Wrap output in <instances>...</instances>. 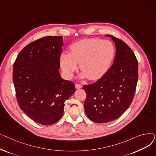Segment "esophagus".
I'll return each instance as SVG.
<instances>
[{
  "instance_id": "obj_1",
  "label": "esophagus",
  "mask_w": 156,
  "mask_h": 156,
  "mask_svg": "<svg viewBox=\"0 0 156 156\" xmlns=\"http://www.w3.org/2000/svg\"><path fill=\"white\" fill-rule=\"evenodd\" d=\"M82 85H80V84H78V83H76V84H75V88H76V89H80V88H82Z\"/></svg>"
}]
</instances>
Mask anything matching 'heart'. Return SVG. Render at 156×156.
<instances>
[{"instance_id": "obj_1", "label": "heart", "mask_w": 156, "mask_h": 156, "mask_svg": "<svg viewBox=\"0 0 156 156\" xmlns=\"http://www.w3.org/2000/svg\"><path fill=\"white\" fill-rule=\"evenodd\" d=\"M115 55V47L109 40L85 38L74 43L70 53L62 52L60 66L66 78H71L78 68L82 71L80 77L90 80L101 78L109 69Z\"/></svg>"}]
</instances>
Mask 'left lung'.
Returning <instances> with one entry per match:
<instances>
[{
    "label": "left lung",
    "mask_w": 156,
    "mask_h": 156,
    "mask_svg": "<svg viewBox=\"0 0 156 156\" xmlns=\"http://www.w3.org/2000/svg\"><path fill=\"white\" fill-rule=\"evenodd\" d=\"M116 46L112 66L96 82L85 85L84 108L87 116L97 123L119 118L132 103L138 81V61L129 46L111 35Z\"/></svg>",
    "instance_id": "1"
}]
</instances>
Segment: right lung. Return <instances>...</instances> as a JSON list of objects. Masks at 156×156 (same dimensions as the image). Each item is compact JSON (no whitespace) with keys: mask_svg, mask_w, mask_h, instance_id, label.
Segmentation results:
<instances>
[{"mask_svg":"<svg viewBox=\"0 0 156 156\" xmlns=\"http://www.w3.org/2000/svg\"><path fill=\"white\" fill-rule=\"evenodd\" d=\"M62 37L48 36L34 41L18 55L12 80L21 109L30 119L51 125L63 115L64 102L75 92L73 82L60 75Z\"/></svg>","mask_w":156,"mask_h":156,"instance_id":"right-lung-1","label":"right lung"}]
</instances>
